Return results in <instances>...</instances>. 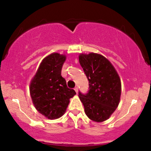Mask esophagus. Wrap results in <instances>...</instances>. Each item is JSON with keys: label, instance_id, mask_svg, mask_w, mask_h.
<instances>
[{"label": "esophagus", "instance_id": "1", "mask_svg": "<svg viewBox=\"0 0 151 151\" xmlns=\"http://www.w3.org/2000/svg\"><path fill=\"white\" fill-rule=\"evenodd\" d=\"M74 91H75V92L77 93H78V88H77V87H75V88H74Z\"/></svg>", "mask_w": 151, "mask_h": 151}]
</instances>
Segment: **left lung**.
Listing matches in <instances>:
<instances>
[{"label": "left lung", "mask_w": 151, "mask_h": 151, "mask_svg": "<svg viewBox=\"0 0 151 151\" xmlns=\"http://www.w3.org/2000/svg\"><path fill=\"white\" fill-rule=\"evenodd\" d=\"M79 61L89 81V91L87 94L79 92L78 96L87 116L95 122H103L119 104L121 79L110 61L98 53H81Z\"/></svg>", "instance_id": "obj_1"}]
</instances>
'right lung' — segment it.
Segmentation results:
<instances>
[{"mask_svg":"<svg viewBox=\"0 0 151 151\" xmlns=\"http://www.w3.org/2000/svg\"><path fill=\"white\" fill-rule=\"evenodd\" d=\"M66 55L53 52L42 60L30 83V94L38 112L50 120L60 118L76 94L61 76Z\"/></svg>","mask_w":151,"mask_h":151,"instance_id":"obj_1","label":"right lung"}]
</instances>
